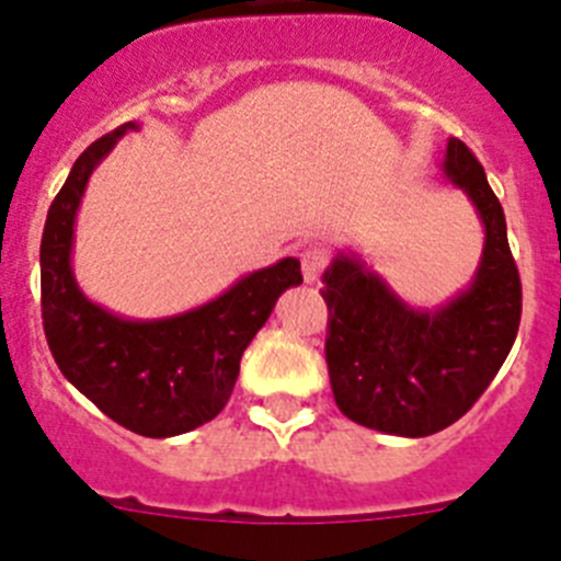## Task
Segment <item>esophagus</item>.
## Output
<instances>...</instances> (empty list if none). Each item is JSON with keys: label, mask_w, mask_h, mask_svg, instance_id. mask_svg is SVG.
Wrapping results in <instances>:
<instances>
[{"label": "esophagus", "mask_w": 561, "mask_h": 561, "mask_svg": "<svg viewBox=\"0 0 561 561\" xmlns=\"http://www.w3.org/2000/svg\"><path fill=\"white\" fill-rule=\"evenodd\" d=\"M325 264H329V255H325L320 247H309V250H304V255H300V266H304L306 284H314L317 277H320V272L325 270Z\"/></svg>", "instance_id": "esophagus-1"}]
</instances>
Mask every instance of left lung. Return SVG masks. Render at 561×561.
Wrapping results in <instances>:
<instances>
[{
    "label": "left lung",
    "mask_w": 561,
    "mask_h": 561,
    "mask_svg": "<svg viewBox=\"0 0 561 561\" xmlns=\"http://www.w3.org/2000/svg\"><path fill=\"white\" fill-rule=\"evenodd\" d=\"M440 171L469 196L485 230L469 289L435 311L413 309L354 252H336L320 289L336 408L362 427L404 438L440 433L472 410L512 351L523 314L503 207L483 165L449 140Z\"/></svg>",
    "instance_id": "1"
}]
</instances>
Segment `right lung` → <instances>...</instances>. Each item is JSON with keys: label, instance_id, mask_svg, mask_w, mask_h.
I'll list each match as a JSON object with an SVG mask.
<instances>
[{"label": "right lung", "instance_id": "right-lung-1", "mask_svg": "<svg viewBox=\"0 0 561 561\" xmlns=\"http://www.w3.org/2000/svg\"><path fill=\"white\" fill-rule=\"evenodd\" d=\"M137 123H123L81 153L53 199L42 236V320L53 359L92 404L146 438L191 433L225 410L241 354L270 320L277 297L304 284L300 261L241 277L199 309L162 320H126L92 304L72 275V232L98 162Z\"/></svg>", "mask_w": 561, "mask_h": 561}]
</instances>
